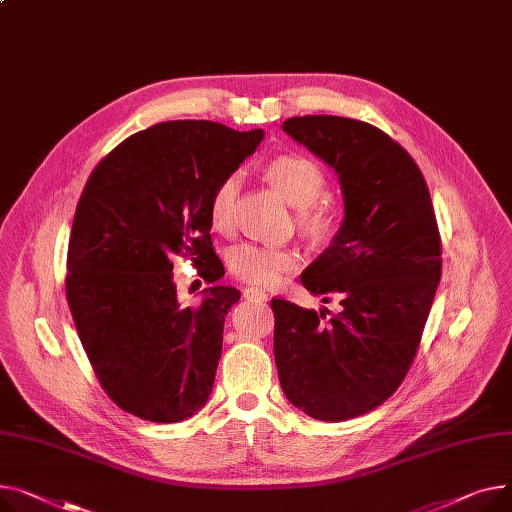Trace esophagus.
Listing matches in <instances>:
<instances>
[{"label":"esophagus","instance_id":"esophagus-1","mask_svg":"<svg viewBox=\"0 0 512 512\" xmlns=\"http://www.w3.org/2000/svg\"><path fill=\"white\" fill-rule=\"evenodd\" d=\"M243 296H245L247 302H267V294L263 290H257V288H247L243 292Z\"/></svg>","mask_w":512,"mask_h":512}]
</instances>
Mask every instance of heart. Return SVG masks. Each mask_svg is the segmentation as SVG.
Masks as SVG:
<instances>
[{
    "label": "heart",
    "mask_w": 512,
    "mask_h": 512,
    "mask_svg": "<svg viewBox=\"0 0 512 512\" xmlns=\"http://www.w3.org/2000/svg\"><path fill=\"white\" fill-rule=\"evenodd\" d=\"M267 179L274 183L278 193L298 208L300 226L311 234H325L333 226L331 203L321 199L327 177L323 168L306 156L286 154L267 164ZM243 179L238 173L226 175L212 193L210 199V222L214 230L228 232L234 220V206L241 193ZM298 255L290 249L243 243L232 249L228 267L232 276L253 286H274L288 271L296 269Z\"/></svg>",
    "instance_id": "obj_1"
}]
</instances>
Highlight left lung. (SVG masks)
<instances>
[{
    "mask_svg": "<svg viewBox=\"0 0 512 512\" xmlns=\"http://www.w3.org/2000/svg\"><path fill=\"white\" fill-rule=\"evenodd\" d=\"M282 129L335 170L344 220L300 278L339 313L271 300L278 377L306 416L344 422L379 407L414 362L440 282L436 216L418 164L381 129L335 115Z\"/></svg>",
    "mask_w": 512,
    "mask_h": 512,
    "instance_id": "left-lung-1",
    "label": "left lung"
}]
</instances>
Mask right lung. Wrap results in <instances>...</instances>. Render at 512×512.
Listing matches in <instances>:
<instances>
[{"instance_id": "obj_1", "label": "right lung", "mask_w": 512, "mask_h": 512, "mask_svg": "<svg viewBox=\"0 0 512 512\" xmlns=\"http://www.w3.org/2000/svg\"><path fill=\"white\" fill-rule=\"evenodd\" d=\"M263 135L216 121L156 123L100 160L82 191L67 302L102 389L142 420L181 422L208 403L224 321L241 292L212 286L195 309L183 306L173 259L191 257L210 284L224 276L210 199Z\"/></svg>"}]
</instances>
